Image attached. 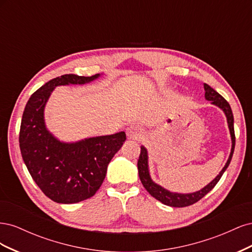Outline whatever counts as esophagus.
Segmentation results:
<instances>
[{
    "instance_id": "esophagus-1",
    "label": "esophagus",
    "mask_w": 252,
    "mask_h": 252,
    "mask_svg": "<svg viewBox=\"0 0 252 252\" xmlns=\"http://www.w3.org/2000/svg\"><path fill=\"white\" fill-rule=\"evenodd\" d=\"M126 132L128 139L133 141H139L143 138V131L139 125H130L126 129Z\"/></svg>"
}]
</instances>
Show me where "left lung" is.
<instances>
[{"label": "left lung", "mask_w": 252, "mask_h": 252, "mask_svg": "<svg viewBox=\"0 0 252 252\" xmlns=\"http://www.w3.org/2000/svg\"><path fill=\"white\" fill-rule=\"evenodd\" d=\"M204 90H205V98L209 101L212 105L217 106L220 110H222L225 114L226 120H227V125L228 129H229L230 132V138H231V149H230V155L228 157L227 162L223 169L219 172L217 177L213 179L207 185L204 186L202 189L197 190L194 192H189V193H181V192H173L170 190L164 188L163 186L158 185L152 180L150 171H149V164H148V151L145 146H141V155L138 161V170H139V177L142 182L143 186L145 189L147 190L150 195H152L157 199L158 201L161 202L164 205L171 206V207H186V206L192 205L200 201L203 196L207 194L210 190L215 187L220 179L222 178L223 173L228 168V166L230 164V161L232 158V155L234 151V145H235V136H234V128H233V114L229 103H228L225 98L218 94L215 89H212L207 84H204Z\"/></svg>", "instance_id": "obj_1"}]
</instances>
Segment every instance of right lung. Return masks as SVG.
I'll return each mask as SVG.
<instances>
[{"mask_svg": "<svg viewBox=\"0 0 252 252\" xmlns=\"http://www.w3.org/2000/svg\"><path fill=\"white\" fill-rule=\"evenodd\" d=\"M102 74H64L52 79L30 96L23 112L19 138L23 161L44 194L57 203L74 204L94 196L111 158L126 141V133L121 131L64 142L45 123V107L56 87L85 85Z\"/></svg>", "mask_w": 252, "mask_h": 252, "instance_id": "add662e5", "label": "right lung"}]
</instances>
